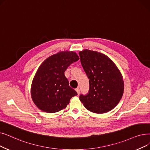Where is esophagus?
Segmentation results:
<instances>
[{"label": "esophagus", "instance_id": "1", "mask_svg": "<svg viewBox=\"0 0 150 150\" xmlns=\"http://www.w3.org/2000/svg\"><path fill=\"white\" fill-rule=\"evenodd\" d=\"M76 93H77V94H78V95H79L80 94V88H76Z\"/></svg>", "mask_w": 150, "mask_h": 150}]
</instances>
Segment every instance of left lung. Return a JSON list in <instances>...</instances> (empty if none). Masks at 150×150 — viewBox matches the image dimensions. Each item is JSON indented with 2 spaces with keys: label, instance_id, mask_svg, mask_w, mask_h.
Masks as SVG:
<instances>
[{
  "label": "left lung",
  "instance_id": "obj_1",
  "mask_svg": "<svg viewBox=\"0 0 150 150\" xmlns=\"http://www.w3.org/2000/svg\"><path fill=\"white\" fill-rule=\"evenodd\" d=\"M79 55L89 84L88 93L81 94L80 100L92 112L110 111L118 105L124 92L120 70L108 56L99 52L84 50Z\"/></svg>",
  "mask_w": 150,
  "mask_h": 150
}]
</instances>
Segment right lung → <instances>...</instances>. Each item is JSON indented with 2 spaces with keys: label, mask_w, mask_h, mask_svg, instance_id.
I'll list each match as a JSON object with an SVG mask.
<instances>
[{
  "label": "right lung",
  "mask_w": 150,
  "mask_h": 150,
  "mask_svg": "<svg viewBox=\"0 0 150 150\" xmlns=\"http://www.w3.org/2000/svg\"><path fill=\"white\" fill-rule=\"evenodd\" d=\"M79 59L75 52L62 51L45 60L32 81L31 96L43 112L55 113L66 108L77 93L69 86L64 75L71 64Z\"/></svg>",
  "instance_id": "obj_1"
}]
</instances>
